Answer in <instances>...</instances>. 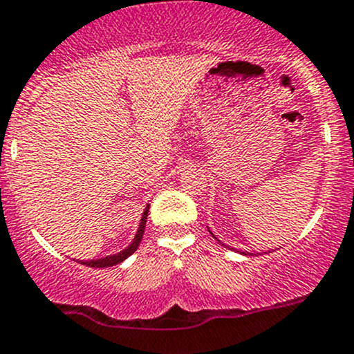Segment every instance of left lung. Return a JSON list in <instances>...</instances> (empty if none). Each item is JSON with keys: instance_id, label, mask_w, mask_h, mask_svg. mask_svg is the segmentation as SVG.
I'll use <instances>...</instances> for the list:
<instances>
[{"instance_id": "8db88e82", "label": "left lung", "mask_w": 354, "mask_h": 354, "mask_svg": "<svg viewBox=\"0 0 354 354\" xmlns=\"http://www.w3.org/2000/svg\"><path fill=\"white\" fill-rule=\"evenodd\" d=\"M209 233H210V234H212V236H214V233H212V231H210V230H209ZM214 238H216V236H214ZM216 240H217V238H216ZM217 241H219V243H221V245H223V246H226V248H230V246H227V245H224V243H223V241H221V240H217ZM230 250H231V248H230ZM233 250H234V248H233ZM240 253H243V255H248V252H240Z\"/></svg>"}]
</instances>
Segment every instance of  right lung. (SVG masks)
<instances>
[{
    "label": "right lung",
    "mask_w": 354,
    "mask_h": 354,
    "mask_svg": "<svg viewBox=\"0 0 354 354\" xmlns=\"http://www.w3.org/2000/svg\"><path fill=\"white\" fill-rule=\"evenodd\" d=\"M149 207H151V205H149V203H147V207H145L144 212H142V219H140V224H138L137 233H135L133 241H131V243L128 245L127 248L121 250V252H118V253H113V255L102 257V259L80 260V263H84V266H87V267H94V269H102V267L118 266V263H121V262H123V260H127L128 257H130L131 253H133L135 250L138 248V245H140V241H142V236H144L145 223H147V216H149Z\"/></svg>",
    "instance_id": "add662e5"
}]
</instances>
